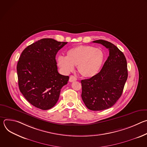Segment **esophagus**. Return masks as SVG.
I'll return each instance as SVG.
<instances>
[{
  "instance_id": "1",
  "label": "esophagus",
  "mask_w": 147,
  "mask_h": 147,
  "mask_svg": "<svg viewBox=\"0 0 147 147\" xmlns=\"http://www.w3.org/2000/svg\"><path fill=\"white\" fill-rule=\"evenodd\" d=\"M77 80V78L76 77H74V76H70V78H69V81L70 82H73V81H75Z\"/></svg>"
}]
</instances>
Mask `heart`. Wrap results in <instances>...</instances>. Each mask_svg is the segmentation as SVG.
I'll use <instances>...</instances> for the list:
<instances>
[{"instance_id":"obj_1","label":"heart","mask_w":147,"mask_h":147,"mask_svg":"<svg viewBox=\"0 0 147 147\" xmlns=\"http://www.w3.org/2000/svg\"><path fill=\"white\" fill-rule=\"evenodd\" d=\"M105 54L99 48L90 45H79L69 49L67 55L57 57V64L62 71L69 73L77 66L79 73L83 77H91L101 68Z\"/></svg>"}]
</instances>
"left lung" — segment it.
<instances>
[{
  "instance_id": "1",
  "label": "left lung",
  "mask_w": 147,
  "mask_h": 147,
  "mask_svg": "<svg viewBox=\"0 0 147 147\" xmlns=\"http://www.w3.org/2000/svg\"><path fill=\"white\" fill-rule=\"evenodd\" d=\"M109 51V56L97 74L81 81L82 99L87 108L98 111L112 107L120 98L128 77L126 59L117 47L108 41L99 39Z\"/></svg>"
}]
</instances>
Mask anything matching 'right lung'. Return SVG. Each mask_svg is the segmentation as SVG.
Masks as SVG:
<instances>
[{"label":"right lung","mask_w":147,"mask_h":147,"mask_svg":"<svg viewBox=\"0 0 147 147\" xmlns=\"http://www.w3.org/2000/svg\"><path fill=\"white\" fill-rule=\"evenodd\" d=\"M67 42L52 38L41 39L28 46L17 65L18 87L35 107L48 110L57 103L61 88L69 77L58 73L56 55Z\"/></svg>","instance_id":"add662e5"}]
</instances>
